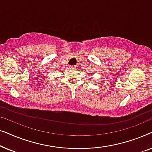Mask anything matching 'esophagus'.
Wrapping results in <instances>:
<instances>
[{"instance_id":"34e87169","label":"esophagus","mask_w":152,"mask_h":152,"mask_svg":"<svg viewBox=\"0 0 152 152\" xmlns=\"http://www.w3.org/2000/svg\"><path fill=\"white\" fill-rule=\"evenodd\" d=\"M70 69H72V70H75L77 68H76V66H70Z\"/></svg>"}]
</instances>
